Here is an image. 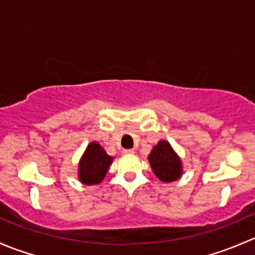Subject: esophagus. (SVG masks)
Segmentation results:
<instances>
[{
  "label": "esophagus",
  "mask_w": 255,
  "mask_h": 255,
  "mask_svg": "<svg viewBox=\"0 0 255 255\" xmlns=\"http://www.w3.org/2000/svg\"><path fill=\"white\" fill-rule=\"evenodd\" d=\"M122 153L125 154V155H133V154H134V150H133V149H125Z\"/></svg>",
  "instance_id": "obj_1"
}]
</instances>
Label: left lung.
Here are the masks:
<instances>
[{
	"instance_id": "obj_1",
	"label": "left lung",
	"mask_w": 255,
	"mask_h": 255,
	"mask_svg": "<svg viewBox=\"0 0 255 255\" xmlns=\"http://www.w3.org/2000/svg\"><path fill=\"white\" fill-rule=\"evenodd\" d=\"M148 161L155 176L165 184L176 181L182 175L181 158L168 140L161 139L153 146Z\"/></svg>"
}]
</instances>
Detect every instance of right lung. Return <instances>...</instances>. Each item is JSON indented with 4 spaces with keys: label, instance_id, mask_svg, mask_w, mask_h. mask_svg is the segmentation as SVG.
<instances>
[{
    "label": "right lung",
    "instance_id": "add662e5",
    "mask_svg": "<svg viewBox=\"0 0 255 255\" xmlns=\"http://www.w3.org/2000/svg\"><path fill=\"white\" fill-rule=\"evenodd\" d=\"M113 156L109 155L97 142H91L80 158L78 177L84 185L100 184L106 176Z\"/></svg>",
    "mask_w": 255,
    "mask_h": 255
}]
</instances>
